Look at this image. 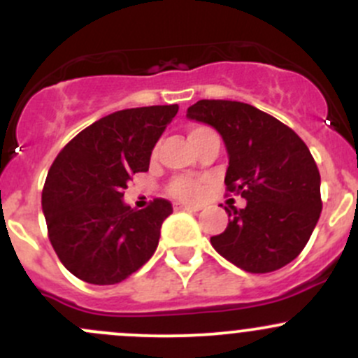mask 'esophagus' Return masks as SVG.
<instances>
[{
    "label": "esophagus",
    "mask_w": 358,
    "mask_h": 358,
    "mask_svg": "<svg viewBox=\"0 0 358 358\" xmlns=\"http://www.w3.org/2000/svg\"><path fill=\"white\" fill-rule=\"evenodd\" d=\"M175 208V211H199V206H189V204H175L173 206Z\"/></svg>",
    "instance_id": "obj_1"
}]
</instances>
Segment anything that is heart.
Masks as SVG:
<instances>
[{"label":"heart","instance_id":"obj_1","mask_svg":"<svg viewBox=\"0 0 358 358\" xmlns=\"http://www.w3.org/2000/svg\"><path fill=\"white\" fill-rule=\"evenodd\" d=\"M209 135H216V133L213 131L211 128H208V126L192 124L189 128V138L194 145ZM204 189H206L204 180L194 178V176L180 175V176H175V178L169 182L168 194L173 197V199L185 201V202H196L202 197Z\"/></svg>","mask_w":358,"mask_h":358}]
</instances>
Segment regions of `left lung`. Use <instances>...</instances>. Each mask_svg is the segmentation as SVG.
Instances as JSON below:
<instances>
[{"label":"left lung","mask_w":358,"mask_h":358,"mask_svg":"<svg viewBox=\"0 0 358 358\" xmlns=\"http://www.w3.org/2000/svg\"><path fill=\"white\" fill-rule=\"evenodd\" d=\"M187 115L211 124L229 152L227 194L248 201L227 209L225 232L211 237L223 258L249 273L291 263L308 243L320 211V175L308 147L266 112L232 100H199Z\"/></svg>","instance_id":"8db88e82"}]
</instances>
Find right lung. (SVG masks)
<instances>
[{
    "label": "right lung",
    "mask_w": 358,
    "mask_h": 358,
    "mask_svg": "<svg viewBox=\"0 0 358 358\" xmlns=\"http://www.w3.org/2000/svg\"><path fill=\"white\" fill-rule=\"evenodd\" d=\"M178 106L117 110L74 136L53 161L41 206L48 239L72 275L96 286L128 279L156 251L171 202L145 209L122 202L135 173L149 169L154 145Z\"/></svg>",
    "instance_id": "right-lung-1"
}]
</instances>
